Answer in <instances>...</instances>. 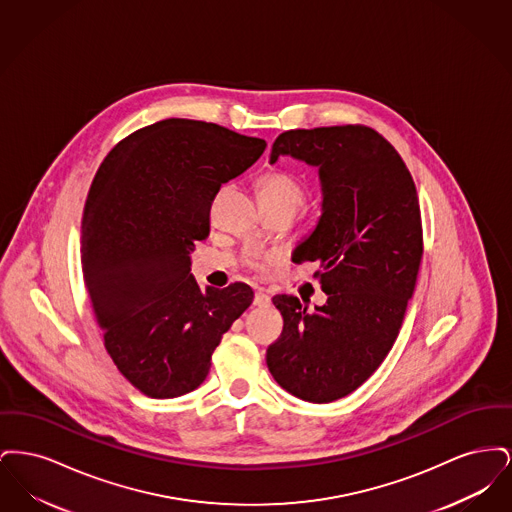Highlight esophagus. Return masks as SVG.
Here are the masks:
<instances>
[{
    "label": "esophagus",
    "mask_w": 512,
    "mask_h": 512,
    "mask_svg": "<svg viewBox=\"0 0 512 512\" xmlns=\"http://www.w3.org/2000/svg\"><path fill=\"white\" fill-rule=\"evenodd\" d=\"M253 305L257 307H268L270 305V295L265 290H257L255 292V299H253Z\"/></svg>",
    "instance_id": "34e87169"
}]
</instances>
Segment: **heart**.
<instances>
[{"label": "heart", "mask_w": 512, "mask_h": 512, "mask_svg": "<svg viewBox=\"0 0 512 512\" xmlns=\"http://www.w3.org/2000/svg\"><path fill=\"white\" fill-rule=\"evenodd\" d=\"M261 197L265 207L280 205L290 207L293 211H301L307 203V186L288 171L268 172L261 180ZM245 263L251 268H265L272 263V255L261 251H249L245 255Z\"/></svg>", "instance_id": "1"}]
</instances>
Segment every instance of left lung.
<instances>
[{
  "label": "left lung",
  "mask_w": 512,
  "mask_h": 512,
  "mask_svg": "<svg viewBox=\"0 0 512 512\" xmlns=\"http://www.w3.org/2000/svg\"><path fill=\"white\" fill-rule=\"evenodd\" d=\"M280 155L318 167L322 215L295 251L320 263L328 299L309 311L272 297L284 330L268 370L295 397L330 403L365 384L397 340L424 251L418 194L395 147L363 124L282 132L270 163Z\"/></svg>",
  "instance_id": "1"
}]
</instances>
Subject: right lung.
Returning <instances> with one entry per match:
<instances>
[{"instance_id":"1","label":"right lung","mask_w":512,"mask_h":512,"mask_svg":"<svg viewBox=\"0 0 512 512\" xmlns=\"http://www.w3.org/2000/svg\"><path fill=\"white\" fill-rule=\"evenodd\" d=\"M265 147L215 122L167 119L126 136L99 165L82 217V272L107 353L144 395L199 388L222 334L253 301L242 282L201 290L190 253L209 236L220 186Z\"/></svg>"}]
</instances>
